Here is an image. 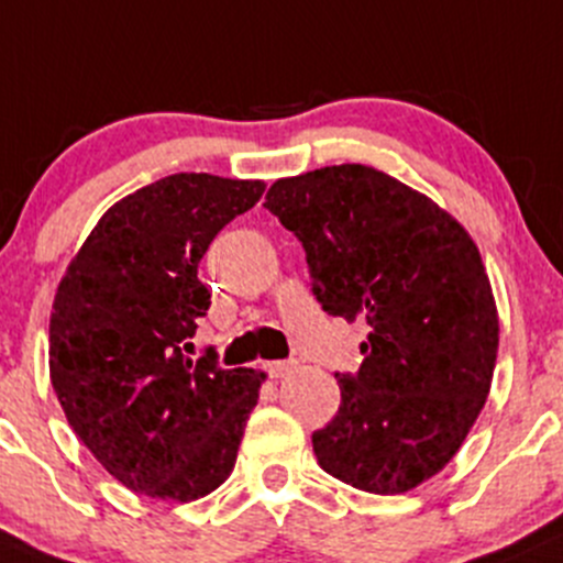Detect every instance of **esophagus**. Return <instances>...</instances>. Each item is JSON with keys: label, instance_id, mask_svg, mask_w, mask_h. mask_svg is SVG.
Segmentation results:
<instances>
[{"label": "esophagus", "instance_id": "obj_1", "mask_svg": "<svg viewBox=\"0 0 563 563\" xmlns=\"http://www.w3.org/2000/svg\"><path fill=\"white\" fill-rule=\"evenodd\" d=\"M294 369H297V361H269V364H266V372H269L272 377H286L291 375Z\"/></svg>", "mask_w": 563, "mask_h": 563}]
</instances>
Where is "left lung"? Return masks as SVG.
I'll return each mask as SVG.
<instances>
[{
    "label": "left lung",
    "instance_id": "obj_1",
    "mask_svg": "<svg viewBox=\"0 0 563 563\" xmlns=\"http://www.w3.org/2000/svg\"><path fill=\"white\" fill-rule=\"evenodd\" d=\"M264 207L299 236L323 310L366 321L356 375L312 434L318 464L366 494H407L464 445L494 380L499 312L470 232L375 167L280 177Z\"/></svg>",
    "mask_w": 563,
    "mask_h": 563
}]
</instances>
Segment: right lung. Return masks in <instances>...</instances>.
<instances>
[{
	"label": "right lung",
	"mask_w": 563,
	"mask_h": 563,
	"mask_svg": "<svg viewBox=\"0 0 563 563\" xmlns=\"http://www.w3.org/2000/svg\"><path fill=\"white\" fill-rule=\"evenodd\" d=\"M264 188L207 173L137 188L99 218L58 283L53 390L82 445L134 494L186 505L232 475L266 372L183 351L210 307L199 262Z\"/></svg>",
	"instance_id": "add662e5"
}]
</instances>
